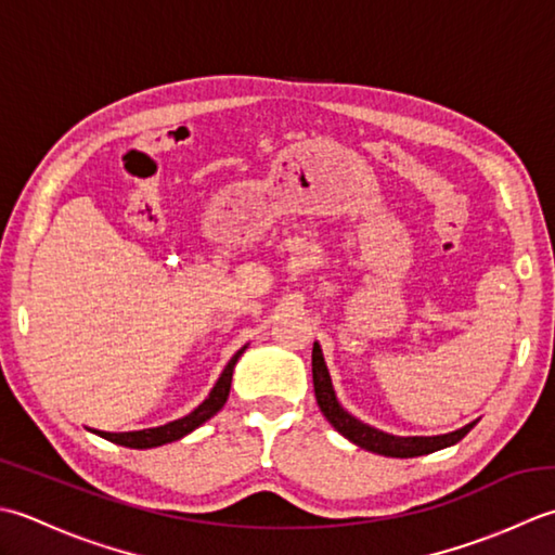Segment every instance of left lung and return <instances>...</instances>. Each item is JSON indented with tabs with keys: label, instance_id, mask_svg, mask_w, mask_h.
Wrapping results in <instances>:
<instances>
[{
	"label": "left lung",
	"instance_id": "obj_1",
	"mask_svg": "<svg viewBox=\"0 0 555 555\" xmlns=\"http://www.w3.org/2000/svg\"><path fill=\"white\" fill-rule=\"evenodd\" d=\"M311 369H313V390H315V402H319L321 412L327 422H331L337 431H340L347 440H352L354 446L364 448L369 452H378V455L386 457H420L428 455V452L443 450L448 446H455L457 440L465 438L477 422H472L467 426L457 428L452 434L443 436H392L386 431H378L364 422H359L357 416L349 414L345 406L337 402L335 390H333V380L331 373H327L325 359L321 352V345L313 343V352H311Z\"/></svg>",
	"mask_w": 555,
	"mask_h": 555
}]
</instances>
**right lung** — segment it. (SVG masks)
I'll use <instances>...</instances> for the list:
<instances>
[{
    "mask_svg": "<svg viewBox=\"0 0 555 555\" xmlns=\"http://www.w3.org/2000/svg\"><path fill=\"white\" fill-rule=\"evenodd\" d=\"M244 349H246V345L228 361V366H224V371L220 373V378L212 386V390L208 392V398L203 400L194 412H189L186 416H182V420L169 422L165 426H155V428H143V431L109 434V431H95V428H93V434H98L100 438H105V440H112V443H117V446L135 448V450L157 448V446H165V443H172V440L184 438L186 434L194 431V428H198L201 424H206L210 416L218 414L224 406V402H228V395H230V388H232V373H234L236 361H240V357L244 354Z\"/></svg>",
    "mask_w": 555,
    "mask_h": 555,
    "instance_id": "obj_1",
    "label": "right lung"
}]
</instances>
